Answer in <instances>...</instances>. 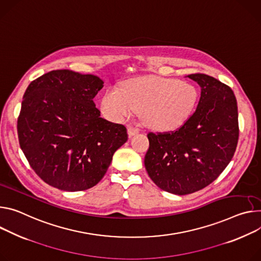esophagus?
I'll list each match as a JSON object with an SVG mask.
<instances>
[{"label": "esophagus", "instance_id": "1", "mask_svg": "<svg viewBox=\"0 0 261 261\" xmlns=\"http://www.w3.org/2000/svg\"><path fill=\"white\" fill-rule=\"evenodd\" d=\"M127 131H128V135L131 137L135 134H137L139 132V130L136 128V127H133V126H128L127 127Z\"/></svg>", "mask_w": 261, "mask_h": 261}]
</instances>
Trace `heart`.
I'll return each mask as SVG.
<instances>
[{
  "mask_svg": "<svg viewBox=\"0 0 261 261\" xmlns=\"http://www.w3.org/2000/svg\"><path fill=\"white\" fill-rule=\"evenodd\" d=\"M197 102L198 91L194 85L177 79L146 76L125 82L121 90L107 89L100 108L112 122H123L140 112L150 128L173 131L191 118Z\"/></svg>",
  "mask_w": 261,
  "mask_h": 261,
  "instance_id": "heart-1",
  "label": "heart"
}]
</instances>
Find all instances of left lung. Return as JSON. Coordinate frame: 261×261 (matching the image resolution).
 Masks as SVG:
<instances>
[{
    "instance_id": "8db88e82",
    "label": "left lung",
    "mask_w": 261,
    "mask_h": 261,
    "mask_svg": "<svg viewBox=\"0 0 261 261\" xmlns=\"http://www.w3.org/2000/svg\"><path fill=\"white\" fill-rule=\"evenodd\" d=\"M201 87L196 111L179 129L148 134L145 167L153 182L174 195H188L215 181L238 146L239 112L232 89L205 74L187 76Z\"/></svg>"
}]
</instances>
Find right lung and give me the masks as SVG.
I'll list each match as a JSON object with an SVG mask.
<instances>
[{
	"label": "right lung",
	"instance_id": "obj_1",
	"mask_svg": "<svg viewBox=\"0 0 261 261\" xmlns=\"http://www.w3.org/2000/svg\"><path fill=\"white\" fill-rule=\"evenodd\" d=\"M103 84L97 76L57 69L26 89L17 118L19 146L49 185L65 192L94 186L127 141L126 127L101 117L93 102Z\"/></svg>",
	"mask_w": 261,
	"mask_h": 261
}]
</instances>
